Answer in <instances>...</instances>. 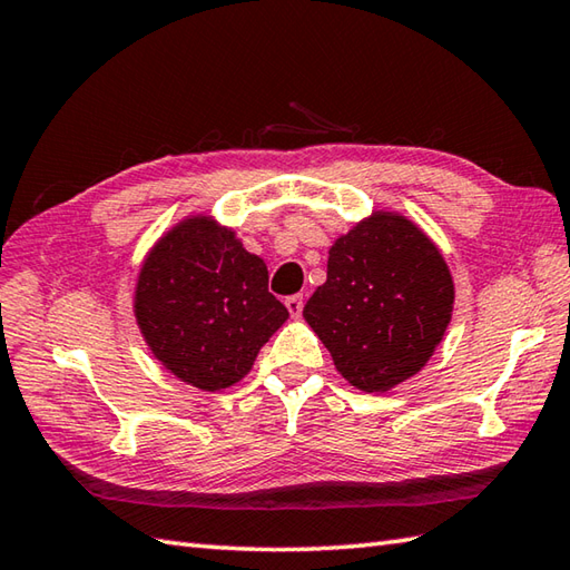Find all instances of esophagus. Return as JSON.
<instances>
[{
	"mask_svg": "<svg viewBox=\"0 0 570 570\" xmlns=\"http://www.w3.org/2000/svg\"><path fill=\"white\" fill-rule=\"evenodd\" d=\"M284 304H286V308H288V313H292L294 318H298L301 311H304V296L294 294V296H288V298L284 301Z\"/></svg>",
	"mask_w": 570,
	"mask_h": 570,
	"instance_id": "1",
	"label": "esophagus"
}]
</instances>
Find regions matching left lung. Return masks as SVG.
Instances as JSON below:
<instances>
[{"label": "left lung", "mask_w": 570, "mask_h": 570, "mask_svg": "<svg viewBox=\"0 0 570 570\" xmlns=\"http://www.w3.org/2000/svg\"><path fill=\"white\" fill-rule=\"evenodd\" d=\"M455 286L441 249L409 217L374 210L328 252V278L304 306L335 370L362 392L414 377L441 345Z\"/></svg>", "instance_id": "8db88e82"}]
</instances>
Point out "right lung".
Segmentation results:
<instances>
[{"label":"right lung","instance_id":"obj_1","mask_svg":"<svg viewBox=\"0 0 570 570\" xmlns=\"http://www.w3.org/2000/svg\"><path fill=\"white\" fill-rule=\"evenodd\" d=\"M135 318L154 357L180 382L220 392L252 370L288 311L269 272L210 215L176 223L144 259Z\"/></svg>","mask_w":570,"mask_h":570}]
</instances>
